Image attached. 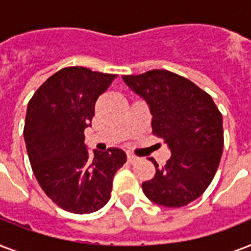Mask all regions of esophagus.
Returning <instances> with one entry per match:
<instances>
[{
  "label": "esophagus",
  "mask_w": 251,
  "mask_h": 251,
  "mask_svg": "<svg viewBox=\"0 0 251 251\" xmlns=\"http://www.w3.org/2000/svg\"><path fill=\"white\" fill-rule=\"evenodd\" d=\"M138 159H139V157L135 156L134 153L127 152V161H129V163H131V164H133V163H135V161H137Z\"/></svg>",
  "instance_id": "34e87169"
}]
</instances>
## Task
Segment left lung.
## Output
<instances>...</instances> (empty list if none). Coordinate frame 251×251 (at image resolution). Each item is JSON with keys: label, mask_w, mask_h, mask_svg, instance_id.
<instances>
[{"label": "left lung", "mask_w": 251, "mask_h": 251, "mask_svg": "<svg viewBox=\"0 0 251 251\" xmlns=\"http://www.w3.org/2000/svg\"><path fill=\"white\" fill-rule=\"evenodd\" d=\"M122 79L149 104L152 134L172 152L164 167L150 157L156 173L142 190L160 206H186L204 193L218 171L224 146L222 113L207 92L168 70Z\"/></svg>", "instance_id": "8db88e82"}]
</instances>
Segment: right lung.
Listing matches in <instances>:
<instances>
[{"instance_id": "right-lung-1", "label": "right lung", "mask_w": 251, "mask_h": 251, "mask_svg": "<svg viewBox=\"0 0 251 251\" xmlns=\"http://www.w3.org/2000/svg\"><path fill=\"white\" fill-rule=\"evenodd\" d=\"M116 76L82 66L61 69L37 88L27 106L23 134L33 175L45 194L73 214L105 206L114 175L126 163L120 149L95 150L91 160L84 145L95 102Z\"/></svg>"}]
</instances>
